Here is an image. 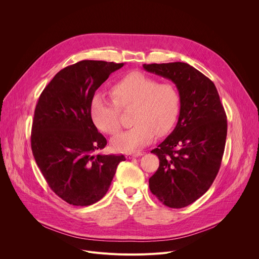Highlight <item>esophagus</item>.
I'll return each mask as SVG.
<instances>
[{
	"label": "esophagus",
	"mask_w": 259,
	"mask_h": 259,
	"mask_svg": "<svg viewBox=\"0 0 259 259\" xmlns=\"http://www.w3.org/2000/svg\"><path fill=\"white\" fill-rule=\"evenodd\" d=\"M143 153L141 152V151H137V152H128L127 154H126V157L127 158H132V157H137V156H140V155H142Z\"/></svg>",
	"instance_id": "esophagus-1"
}]
</instances>
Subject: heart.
<instances>
[{"label":"heart","mask_w":259,"mask_h":259,"mask_svg":"<svg viewBox=\"0 0 259 259\" xmlns=\"http://www.w3.org/2000/svg\"><path fill=\"white\" fill-rule=\"evenodd\" d=\"M114 101L96 96L91 105L95 125L102 132L117 134L121 129L120 109L131 110L134 126L112 139V146L120 152H134L155 137L174 127L180 112V97L171 83H157L140 72H131L111 89Z\"/></svg>","instance_id":"1"}]
</instances>
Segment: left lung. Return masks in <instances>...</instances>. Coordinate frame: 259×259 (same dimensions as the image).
Returning <instances> with one entry per match:
<instances>
[{"mask_svg":"<svg viewBox=\"0 0 259 259\" xmlns=\"http://www.w3.org/2000/svg\"><path fill=\"white\" fill-rule=\"evenodd\" d=\"M143 69L170 80L179 93L177 125L151 150L159 166L149 178V189L164 205L182 208L201 197L219 173L227 116L213 82L189 64H143Z\"/></svg>","mask_w":259,"mask_h":259,"instance_id":"1","label":"left lung"}]
</instances>
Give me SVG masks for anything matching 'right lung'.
Instances as JSON below:
<instances>
[{
  "instance_id": "obj_1",
  "label": "right lung",
  "mask_w": 259,
  "mask_h": 259,
  "mask_svg": "<svg viewBox=\"0 0 259 259\" xmlns=\"http://www.w3.org/2000/svg\"><path fill=\"white\" fill-rule=\"evenodd\" d=\"M124 63L80 61L58 72L34 111L31 149L51 189L63 200L88 206L110 188L124 155L95 154L107 139L93 122L95 93Z\"/></svg>"
}]
</instances>
